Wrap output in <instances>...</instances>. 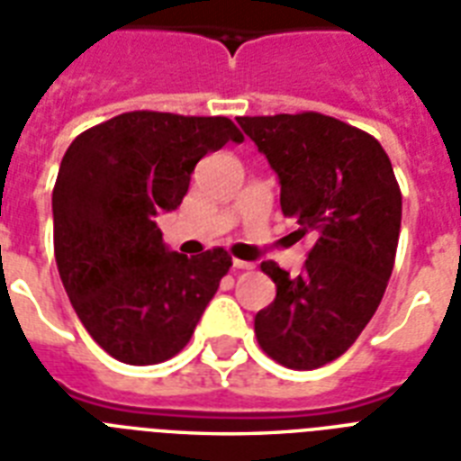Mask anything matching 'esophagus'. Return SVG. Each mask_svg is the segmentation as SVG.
<instances>
[{"label":"esophagus","instance_id":"esophagus-1","mask_svg":"<svg viewBox=\"0 0 461 461\" xmlns=\"http://www.w3.org/2000/svg\"><path fill=\"white\" fill-rule=\"evenodd\" d=\"M231 267H234V270H253V263H249V260H237V258H234Z\"/></svg>","mask_w":461,"mask_h":461}]
</instances>
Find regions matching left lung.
Segmentation results:
<instances>
[{
  "instance_id": "8db88e82",
  "label": "left lung",
  "mask_w": 461,
  "mask_h": 461,
  "mask_svg": "<svg viewBox=\"0 0 461 461\" xmlns=\"http://www.w3.org/2000/svg\"><path fill=\"white\" fill-rule=\"evenodd\" d=\"M237 122L280 176L282 212L315 237L299 277L260 263L277 294L256 337L277 364L313 371L357 342L385 294L402 224L393 162L371 133L318 112Z\"/></svg>"
}]
</instances>
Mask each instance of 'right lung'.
<instances>
[{"label":"right lung","instance_id":"right-lung-1","mask_svg":"<svg viewBox=\"0 0 461 461\" xmlns=\"http://www.w3.org/2000/svg\"><path fill=\"white\" fill-rule=\"evenodd\" d=\"M244 136L227 117L126 112L68 146L52 191L54 258L83 328L131 366L179 354L231 256L169 251L155 215L176 210L203 155Z\"/></svg>","mask_w":461,"mask_h":461}]
</instances>
